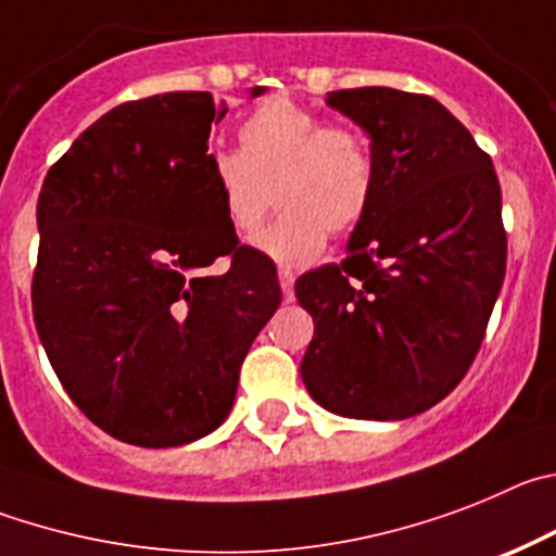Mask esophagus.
Returning a JSON list of instances; mask_svg holds the SVG:
<instances>
[{"mask_svg":"<svg viewBox=\"0 0 556 556\" xmlns=\"http://www.w3.org/2000/svg\"><path fill=\"white\" fill-rule=\"evenodd\" d=\"M293 282H296V274L288 271V268H279V285H282L285 302H293Z\"/></svg>","mask_w":556,"mask_h":556,"instance_id":"34e87169","label":"esophagus"}]
</instances>
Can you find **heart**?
<instances>
[{
  "instance_id": "b5f03b06",
  "label": "heart",
  "mask_w": 556,
  "mask_h": 556,
  "mask_svg": "<svg viewBox=\"0 0 556 556\" xmlns=\"http://www.w3.org/2000/svg\"><path fill=\"white\" fill-rule=\"evenodd\" d=\"M241 149L207 157L224 216L238 235L260 227L271 210L282 216L254 238V247L282 266L313 263L327 247V229L346 235L365 222L377 197L371 143L352 127L290 99H268L238 127Z\"/></svg>"
}]
</instances>
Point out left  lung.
Returning a JSON list of instances; mask_svg holds the SVG:
<instances>
[{
	"mask_svg": "<svg viewBox=\"0 0 556 556\" xmlns=\"http://www.w3.org/2000/svg\"><path fill=\"white\" fill-rule=\"evenodd\" d=\"M327 104L371 138L377 197L346 260L296 279L315 324L302 379L329 413L402 421L446 399L482 346L507 268L502 188L438 99L349 88Z\"/></svg>",
	"mask_w": 556,
	"mask_h": 556,
	"instance_id": "left-lung-1",
	"label": "left lung"
}]
</instances>
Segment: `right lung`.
Masks as SVG:
<instances>
[{"label": "right lung", "instance_id": "1", "mask_svg": "<svg viewBox=\"0 0 556 556\" xmlns=\"http://www.w3.org/2000/svg\"><path fill=\"white\" fill-rule=\"evenodd\" d=\"M224 116L207 91L118 104L38 197L35 327L72 402L132 446L222 427L243 357L282 302L271 257L241 247L210 177V127ZM218 256L228 271L204 273Z\"/></svg>", "mask_w": 556, "mask_h": 556}]
</instances>
